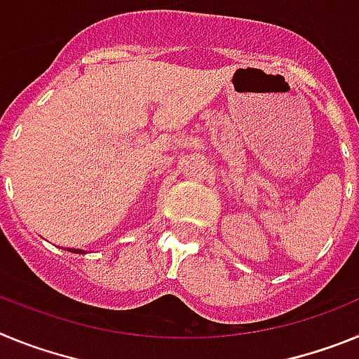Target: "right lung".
Listing matches in <instances>:
<instances>
[{"label": "right lung", "instance_id": "add662e5", "mask_svg": "<svg viewBox=\"0 0 359 359\" xmlns=\"http://www.w3.org/2000/svg\"><path fill=\"white\" fill-rule=\"evenodd\" d=\"M69 252H75V253H82V250H69Z\"/></svg>", "mask_w": 359, "mask_h": 359}]
</instances>
